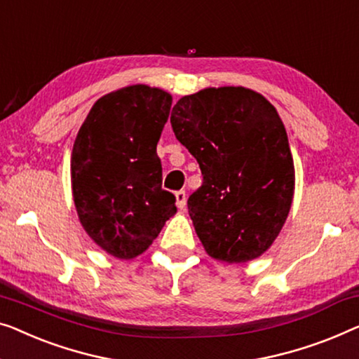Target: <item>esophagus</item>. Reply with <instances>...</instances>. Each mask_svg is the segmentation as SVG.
<instances>
[{
  "label": "esophagus",
  "instance_id": "1",
  "mask_svg": "<svg viewBox=\"0 0 359 359\" xmlns=\"http://www.w3.org/2000/svg\"><path fill=\"white\" fill-rule=\"evenodd\" d=\"M176 205L180 207V209H184L186 207V199H188V197H186V191H176Z\"/></svg>",
  "mask_w": 359,
  "mask_h": 359
}]
</instances>
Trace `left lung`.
Here are the masks:
<instances>
[{
  "label": "left lung",
  "mask_w": 359,
  "mask_h": 359,
  "mask_svg": "<svg viewBox=\"0 0 359 359\" xmlns=\"http://www.w3.org/2000/svg\"><path fill=\"white\" fill-rule=\"evenodd\" d=\"M170 123L204 178L188 209L207 254L228 264L261 256L282 230L294 192L277 110L251 89L210 87L180 98Z\"/></svg>",
  "instance_id": "obj_1"
}]
</instances>
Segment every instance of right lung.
<instances>
[{
    "mask_svg": "<svg viewBox=\"0 0 359 359\" xmlns=\"http://www.w3.org/2000/svg\"><path fill=\"white\" fill-rule=\"evenodd\" d=\"M171 95L129 86L98 98L71 154L72 197L93 241L118 259H134L176 214V197L162 188L157 142Z\"/></svg>",
    "mask_w": 359,
    "mask_h": 359,
    "instance_id": "obj_1",
    "label": "right lung"
}]
</instances>
